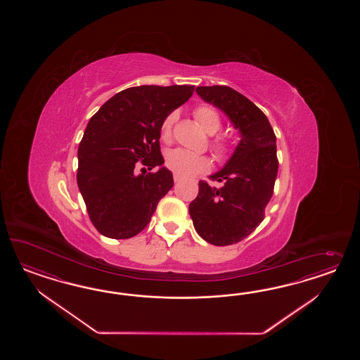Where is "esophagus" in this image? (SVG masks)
I'll use <instances>...</instances> for the list:
<instances>
[{"label": "esophagus", "mask_w": 360, "mask_h": 360, "mask_svg": "<svg viewBox=\"0 0 360 360\" xmlns=\"http://www.w3.org/2000/svg\"><path fill=\"white\" fill-rule=\"evenodd\" d=\"M184 178L181 176V175L174 174V182L175 184H178V182H181Z\"/></svg>", "instance_id": "34e87169"}]
</instances>
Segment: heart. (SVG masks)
Returning <instances> with one entry per match:
<instances>
[{
	"label": "heart",
	"instance_id": "heart-1",
	"mask_svg": "<svg viewBox=\"0 0 360 360\" xmlns=\"http://www.w3.org/2000/svg\"><path fill=\"white\" fill-rule=\"evenodd\" d=\"M194 117L199 127L208 134H215L220 131L223 121L218 110L210 104H199L194 108ZM178 117L176 112H170L165 116L161 124V137L166 143L173 141V128ZM210 149L214 153L215 158L223 162L232 154L233 146L232 141L226 136H218L210 141ZM166 167L172 170L174 174L181 176L199 174L207 172L211 166V161L207 155L198 154V153L187 152L184 149H175L166 155Z\"/></svg>",
	"mask_w": 360,
	"mask_h": 360
}]
</instances>
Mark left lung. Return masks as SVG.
Returning a JSON list of instances; mask_svg holds the SVG:
<instances>
[{"mask_svg": "<svg viewBox=\"0 0 360 360\" xmlns=\"http://www.w3.org/2000/svg\"><path fill=\"white\" fill-rule=\"evenodd\" d=\"M205 101L221 109L241 131L240 141L229 164L211 181L199 182V194L188 212L196 232L210 244H236L260 226L265 218L278 172L276 134L262 109L250 98L227 86L198 87Z\"/></svg>", "mask_w": 360, "mask_h": 360, "instance_id": "1", "label": "left lung"}]
</instances>
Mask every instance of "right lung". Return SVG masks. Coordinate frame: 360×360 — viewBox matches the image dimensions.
Instances as JSON below:
<instances>
[{
	"mask_svg": "<svg viewBox=\"0 0 360 360\" xmlns=\"http://www.w3.org/2000/svg\"><path fill=\"white\" fill-rule=\"evenodd\" d=\"M194 86H140L116 94L91 117L77 150V186L88 217L110 239L140 233L174 185L160 149L166 115ZM141 172H139L138 170Z\"/></svg>",
	"mask_w": 360,
	"mask_h": 360,
	"instance_id": "add662e5",
	"label": "right lung"
}]
</instances>
